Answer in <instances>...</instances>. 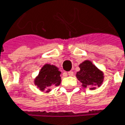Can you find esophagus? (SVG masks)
<instances>
[{"label": "esophagus", "instance_id": "esophagus-1", "mask_svg": "<svg viewBox=\"0 0 125 125\" xmlns=\"http://www.w3.org/2000/svg\"><path fill=\"white\" fill-rule=\"evenodd\" d=\"M68 75H69V76H74V72H73L72 71L69 72H68Z\"/></svg>", "mask_w": 125, "mask_h": 125}]
</instances>
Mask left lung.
I'll return each instance as SVG.
<instances>
[{
	"instance_id": "obj_1",
	"label": "left lung",
	"mask_w": 125,
	"mask_h": 125,
	"mask_svg": "<svg viewBox=\"0 0 125 125\" xmlns=\"http://www.w3.org/2000/svg\"><path fill=\"white\" fill-rule=\"evenodd\" d=\"M80 71L77 72L76 76L82 83L84 88L89 87V89H96V87H100L104 82V72L98 69L89 60H85L79 64Z\"/></svg>"
}]
</instances>
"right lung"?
Listing matches in <instances>:
<instances>
[{
    "label": "right lung",
    "instance_id": "right-lung-1",
    "mask_svg": "<svg viewBox=\"0 0 125 125\" xmlns=\"http://www.w3.org/2000/svg\"><path fill=\"white\" fill-rule=\"evenodd\" d=\"M59 69L54 65L50 63L44 64L34 79V84L40 91H46V93H49L52 87L58 86L61 84L62 72Z\"/></svg>",
    "mask_w": 125,
    "mask_h": 125
}]
</instances>
